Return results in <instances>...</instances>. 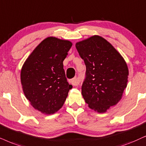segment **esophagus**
I'll return each instance as SVG.
<instances>
[{
    "label": "esophagus",
    "instance_id": "1",
    "mask_svg": "<svg viewBox=\"0 0 146 146\" xmlns=\"http://www.w3.org/2000/svg\"><path fill=\"white\" fill-rule=\"evenodd\" d=\"M69 84H71L73 85V86H77L79 84V81L77 80V77H74V78L71 79H69Z\"/></svg>",
    "mask_w": 146,
    "mask_h": 146
}]
</instances>
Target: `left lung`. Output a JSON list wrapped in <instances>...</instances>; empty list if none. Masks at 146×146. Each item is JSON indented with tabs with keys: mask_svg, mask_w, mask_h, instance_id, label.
Here are the masks:
<instances>
[{
	"mask_svg": "<svg viewBox=\"0 0 146 146\" xmlns=\"http://www.w3.org/2000/svg\"><path fill=\"white\" fill-rule=\"evenodd\" d=\"M75 46L86 66L82 87L85 102L103 113L121 100L127 88L129 70L123 57L102 37L93 36Z\"/></svg>",
	"mask_w": 146,
	"mask_h": 146,
	"instance_id": "8db88e82",
	"label": "left lung"
}]
</instances>
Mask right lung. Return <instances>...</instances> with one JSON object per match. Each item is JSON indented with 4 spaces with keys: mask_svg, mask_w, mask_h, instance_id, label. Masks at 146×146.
<instances>
[{
    "mask_svg": "<svg viewBox=\"0 0 146 146\" xmlns=\"http://www.w3.org/2000/svg\"><path fill=\"white\" fill-rule=\"evenodd\" d=\"M72 42L48 37L37 46L21 70L24 94L36 110L52 114L63 106L71 85L67 82L63 60Z\"/></svg>",
    "mask_w": 146,
    "mask_h": 146,
    "instance_id": "add662e5",
    "label": "right lung"
}]
</instances>
